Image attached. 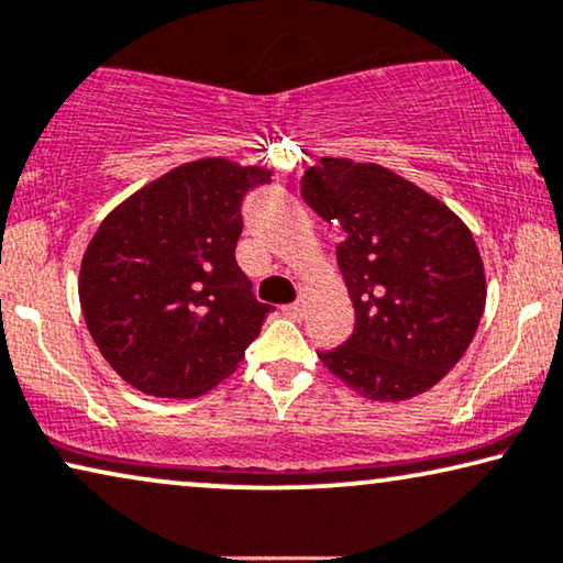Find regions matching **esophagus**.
Returning <instances> with one entry per match:
<instances>
[{
  "instance_id": "1",
  "label": "esophagus",
  "mask_w": 563,
  "mask_h": 563,
  "mask_svg": "<svg viewBox=\"0 0 563 563\" xmlns=\"http://www.w3.org/2000/svg\"><path fill=\"white\" fill-rule=\"evenodd\" d=\"M283 313L290 316V319H303V316H306V303H303V300H296V303L283 306Z\"/></svg>"
}]
</instances>
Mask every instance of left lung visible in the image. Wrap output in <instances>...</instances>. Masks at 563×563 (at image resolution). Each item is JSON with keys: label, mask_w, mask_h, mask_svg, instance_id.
<instances>
[{"label": "left lung", "mask_w": 563, "mask_h": 563, "mask_svg": "<svg viewBox=\"0 0 563 563\" xmlns=\"http://www.w3.org/2000/svg\"><path fill=\"white\" fill-rule=\"evenodd\" d=\"M300 194L344 229L336 263L354 334L319 352L323 367L377 402L431 390L464 357L485 313V263L470 227L398 173L350 157H321Z\"/></svg>", "instance_id": "obj_1"}]
</instances>
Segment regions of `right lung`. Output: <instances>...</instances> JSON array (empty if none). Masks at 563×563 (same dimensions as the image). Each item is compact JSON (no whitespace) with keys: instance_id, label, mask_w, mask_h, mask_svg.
Instances as JSON below:
<instances>
[{"instance_id":"obj_1","label":"right lung","mask_w":563,"mask_h":563,"mask_svg":"<svg viewBox=\"0 0 563 563\" xmlns=\"http://www.w3.org/2000/svg\"><path fill=\"white\" fill-rule=\"evenodd\" d=\"M260 165L201 157L107 213L84 252L78 298L101 357L155 398H196L240 367L273 306L234 260Z\"/></svg>"}]
</instances>
